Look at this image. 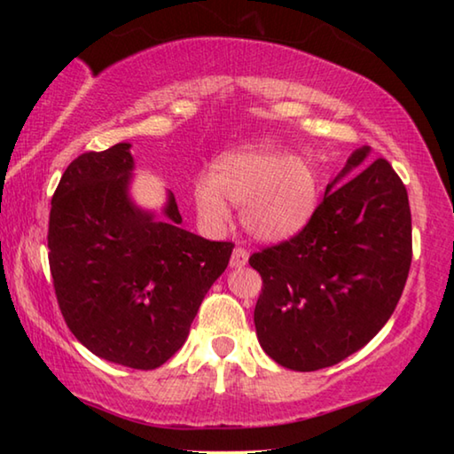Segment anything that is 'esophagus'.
Listing matches in <instances>:
<instances>
[{
	"instance_id": "1",
	"label": "esophagus",
	"mask_w": 454,
	"mask_h": 454,
	"mask_svg": "<svg viewBox=\"0 0 454 454\" xmlns=\"http://www.w3.org/2000/svg\"><path fill=\"white\" fill-rule=\"evenodd\" d=\"M246 264H248V250L242 248V246H236L232 256H230V266L242 268Z\"/></svg>"
}]
</instances>
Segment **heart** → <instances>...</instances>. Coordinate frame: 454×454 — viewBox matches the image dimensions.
I'll return each instance as SVG.
<instances>
[{
    "mask_svg": "<svg viewBox=\"0 0 454 454\" xmlns=\"http://www.w3.org/2000/svg\"><path fill=\"white\" fill-rule=\"evenodd\" d=\"M198 216L212 228L230 218L229 202L242 206V224L264 242L296 236L318 206V180L301 158L268 148L226 152L192 188Z\"/></svg>",
    "mask_w": 454,
    "mask_h": 454,
    "instance_id": "b5f03b06",
    "label": "heart"
}]
</instances>
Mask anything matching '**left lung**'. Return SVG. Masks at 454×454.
I'll return each instance as SVG.
<instances>
[{
	"instance_id": "1",
	"label": "left lung",
	"mask_w": 454,
	"mask_h": 454,
	"mask_svg": "<svg viewBox=\"0 0 454 454\" xmlns=\"http://www.w3.org/2000/svg\"><path fill=\"white\" fill-rule=\"evenodd\" d=\"M368 153L352 152L301 232L248 260L262 276L258 342L290 371L355 355L387 325L409 278V194L384 158L364 167Z\"/></svg>"
}]
</instances>
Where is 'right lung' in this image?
<instances>
[{"label":"right lung","mask_w":454,"mask_h":454,"mask_svg":"<svg viewBox=\"0 0 454 454\" xmlns=\"http://www.w3.org/2000/svg\"><path fill=\"white\" fill-rule=\"evenodd\" d=\"M132 170L126 142L67 166L51 198L50 270L66 325L83 347L152 371L186 342L234 244L180 228L172 192L160 218L137 208L128 196Z\"/></svg>","instance_id":"add662e5"}]
</instances>
